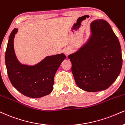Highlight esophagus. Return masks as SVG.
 <instances>
[{
  "label": "esophagus",
  "mask_w": 125,
  "mask_h": 125,
  "mask_svg": "<svg viewBox=\"0 0 125 125\" xmlns=\"http://www.w3.org/2000/svg\"><path fill=\"white\" fill-rule=\"evenodd\" d=\"M64 54H65V55H68L69 54L71 53V50L69 49H64Z\"/></svg>",
  "instance_id": "esophagus-1"
}]
</instances>
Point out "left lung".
<instances>
[{"mask_svg": "<svg viewBox=\"0 0 125 125\" xmlns=\"http://www.w3.org/2000/svg\"><path fill=\"white\" fill-rule=\"evenodd\" d=\"M88 41L68 56L77 86L89 92L107 89L119 76L122 66L121 47L110 24L95 20L90 24Z\"/></svg>", "mask_w": 125, "mask_h": 125, "instance_id": "obj_1", "label": "left lung"}]
</instances>
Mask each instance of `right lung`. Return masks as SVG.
Wrapping results in <instances>:
<instances>
[{"label":"right lung","mask_w":125,"mask_h":125,"mask_svg":"<svg viewBox=\"0 0 125 125\" xmlns=\"http://www.w3.org/2000/svg\"><path fill=\"white\" fill-rule=\"evenodd\" d=\"M18 29L14 28L9 36L5 54L7 74L12 85L25 96L40 98L51 93L54 78L60 64L66 58L63 53L47 56L34 65L20 63L15 55L14 39Z\"/></svg>","instance_id":"right-lung-1"}]
</instances>
